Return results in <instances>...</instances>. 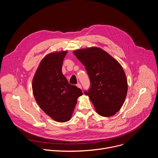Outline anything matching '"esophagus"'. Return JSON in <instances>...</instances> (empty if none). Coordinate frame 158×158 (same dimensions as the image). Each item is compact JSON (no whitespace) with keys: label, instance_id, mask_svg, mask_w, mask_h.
Listing matches in <instances>:
<instances>
[{"label":"esophagus","instance_id":"esophagus-1","mask_svg":"<svg viewBox=\"0 0 158 158\" xmlns=\"http://www.w3.org/2000/svg\"><path fill=\"white\" fill-rule=\"evenodd\" d=\"M76 85L77 86V87H79V88H80V89H82V86H81V84L78 83V84H77V85Z\"/></svg>","mask_w":158,"mask_h":158}]
</instances>
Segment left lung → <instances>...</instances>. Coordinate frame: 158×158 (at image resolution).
Instances as JSON below:
<instances>
[{
    "label": "left lung",
    "instance_id": "1",
    "mask_svg": "<svg viewBox=\"0 0 158 158\" xmlns=\"http://www.w3.org/2000/svg\"><path fill=\"white\" fill-rule=\"evenodd\" d=\"M74 55L85 66L89 77V96L98 113L109 117L119 110L127 92V82L122 66L108 53L98 48L79 49Z\"/></svg>",
    "mask_w": 158,
    "mask_h": 158
}]
</instances>
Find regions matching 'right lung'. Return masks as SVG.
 Segmentation results:
<instances>
[{"label":"right lung","mask_w":158,"mask_h":158,"mask_svg":"<svg viewBox=\"0 0 158 158\" xmlns=\"http://www.w3.org/2000/svg\"><path fill=\"white\" fill-rule=\"evenodd\" d=\"M67 51L51 53L40 62L32 81L34 98L46 114L60 123L71 119L81 89L69 84L62 73Z\"/></svg>","instance_id":"add662e5"}]
</instances>
